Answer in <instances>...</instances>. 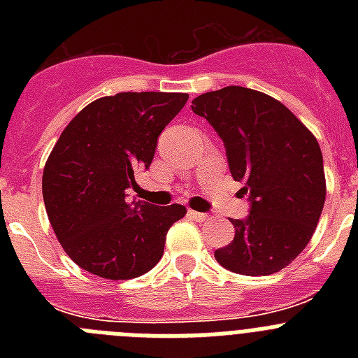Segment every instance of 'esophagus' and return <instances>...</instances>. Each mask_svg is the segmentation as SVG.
I'll return each instance as SVG.
<instances>
[{
	"label": "esophagus",
	"instance_id": "34e87169",
	"mask_svg": "<svg viewBox=\"0 0 358 358\" xmlns=\"http://www.w3.org/2000/svg\"><path fill=\"white\" fill-rule=\"evenodd\" d=\"M188 215H189V218H194V220H197V222H204V220H208V215L206 213H201V211L189 210Z\"/></svg>",
	"mask_w": 358,
	"mask_h": 358
}]
</instances>
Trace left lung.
Listing matches in <instances>:
<instances>
[{"label": "left lung", "mask_w": 358, "mask_h": 358, "mask_svg": "<svg viewBox=\"0 0 358 358\" xmlns=\"http://www.w3.org/2000/svg\"><path fill=\"white\" fill-rule=\"evenodd\" d=\"M192 110L222 140L231 176L249 201L248 217L231 218L235 238L215 258L243 276L278 273L306 248L324 206L317 140L283 103L240 85L201 94Z\"/></svg>", "instance_id": "left-lung-1"}]
</instances>
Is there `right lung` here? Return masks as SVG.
Instances as JSON below:
<instances>
[{
  "label": "right lung",
  "instance_id": "right-lung-1",
  "mask_svg": "<svg viewBox=\"0 0 358 358\" xmlns=\"http://www.w3.org/2000/svg\"><path fill=\"white\" fill-rule=\"evenodd\" d=\"M186 93H118L98 98L62 131L43 172L50 224L78 267L131 280L161 260L181 204L127 202L134 172L148 170L157 138L185 107Z\"/></svg>",
  "mask_w": 358,
  "mask_h": 358
}]
</instances>
